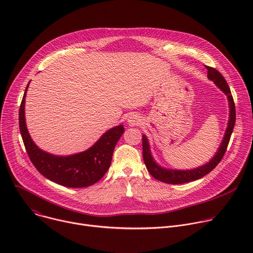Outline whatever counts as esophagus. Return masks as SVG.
<instances>
[{
  "label": "esophagus",
  "mask_w": 253,
  "mask_h": 253,
  "mask_svg": "<svg viewBox=\"0 0 253 253\" xmlns=\"http://www.w3.org/2000/svg\"><path fill=\"white\" fill-rule=\"evenodd\" d=\"M128 122H129L130 126H136V125H139L141 123V119L137 115H131L128 119Z\"/></svg>",
  "instance_id": "34e87169"
}]
</instances>
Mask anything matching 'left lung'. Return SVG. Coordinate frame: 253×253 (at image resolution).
<instances>
[{"instance_id": "left-lung-1", "label": "left lung", "mask_w": 253, "mask_h": 253, "mask_svg": "<svg viewBox=\"0 0 253 253\" xmlns=\"http://www.w3.org/2000/svg\"><path fill=\"white\" fill-rule=\"evenodd\" d=\"M205 68L207 69V76L210 80H212L215 85L218 88H220L227 96L228 101H229V108H230V115H229V121H228V127L226 129L223 141L220 145L219 150L216 153V155L209 161V163L198 167L196 169L192 170H173V169H164L158 166L155 161L153 160L150 149H149V144L148 141L145 137V135L142 138V147H143V160L145 162L146 168L148 172L157 180L161 182H165L168 184H182V183H187L194 181V180H197L206 174H208L210 171H212L216 166L218 165V163L222 160L228 143L234 128L235 124V118H236V113H235V104L233 97L231 95V91L229 89V86L223 76L219 71L216 70L215 68L209 67L205 65Z\"/></svg>"}]
</instances>
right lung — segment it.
I'll return each mask as SVG.
<instances>
[{
    "label": "right lung",
    "mask_w": 253,
    "mask_h": 253,
    "mask_svg": "<svg viewBox=\"0 0 253 253\" xmlns=\"http://www.w3.org/2000/svg\"><path fill=\"white\" fill-rule=\"evenodd\" d=\"M26 87L19 110V126L28 156L37 170L62 186L81 188L95 184L111 165L116 144L124 133L123 125L108 130L88 150L71 156H55L36 146L25 122Z\"/></svg>",
    "instance_id": "1"
}]
</instances>
